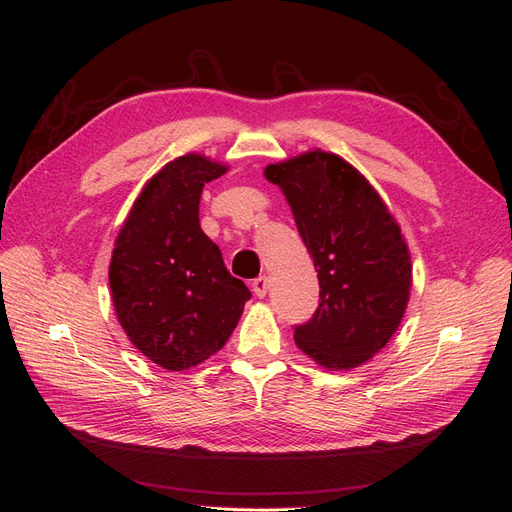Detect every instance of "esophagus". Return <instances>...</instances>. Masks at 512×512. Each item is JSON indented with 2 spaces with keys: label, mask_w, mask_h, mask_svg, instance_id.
I'll list each match as a JSON object with an SVG mask.
<instances>
[{
  "label": "esophagus",
  "mask_w": 512,
  "mask_h": 512,
  "mask_svg": "<svg viewBox=\"0 0 512 512\" xmlns=\"http://www.w3.org/2000/svg\"><path fill=\"white\" fill-rule=\"evenodd\" d=\"M252 290H254V294L256 297H267V292H269V280L265 275H260V277H256V280L252 282Z\"/></svg>",
  "instance_id": "obj_1"
}]
</instances>
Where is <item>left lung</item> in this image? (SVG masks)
Returning a JSON list of instances; mask_svg holds the SVG:
<instances>
[{"mask_svg":"<svg viewBox=\"0 0 512 512\" xmlns=\"http://www.w3.org/2000/svg\"><path fill=\"white\" fill-rule=\"evenodd\" d=\"M314 258L320 303L294 342L327 369H352L380 352L404 318L412 262L378 192L335 153L307 151L269 164Z\"/></svg>","mask_w":512,"mask_h":512,"instance_id":"1","label":"left lung"}]
</instances>
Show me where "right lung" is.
Instances as JSON below:
<instances>
[{
  "label": "right lung",
  "mask_w": 512,
  "mask_h": 512,
  "mask_svg": "<svg viewBox=\"0 0 512 512\" xmlns=\"http://www.w3.org/2000/svg\"><path fill=\"white\" fill-rule=\"evenodd\" d=\"M226 170L200 153L168 162L145 183L115 241L108 284L119 324L149 361L170 371L218 352L252 297L198 220L205 183Z\"/></svg>",
  "instance_id": "add662e5"
}]
</instances>
